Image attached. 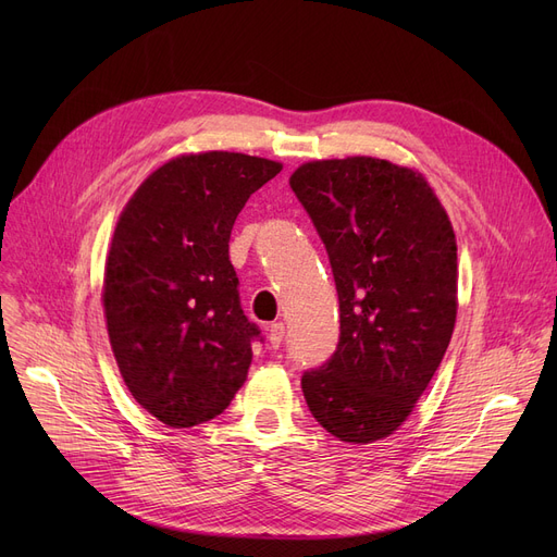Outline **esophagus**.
Masks as SVG:
<instances>
[{
	"label": "esophagus",
	"instance_id": "1",
	"mask_svg": "<svg viewBox=\"0 0 557 557\" xmlns=\"http://www.w3.org/2000/svg\"><path fill=\"white\" fill-rule=\"evenodd\" d=\"M284 341V323H273L269 330V343L273 349H277Z\"/></svg>",
	"mask_w": 557,
	"mask_h": 557
}]
</instances>
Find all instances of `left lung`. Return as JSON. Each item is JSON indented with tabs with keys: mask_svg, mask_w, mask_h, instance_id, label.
<instances>
[{
	"mask_svg": "<svg viewBox=\"0 0 557 557\" xmlns=\"http://www.w3.org/2000/svg\"><path fill=\"white\" fill-rule=\"evenodd\" d=\"M323 239L341 336L302 374L315 422L368 445L411 416L456 323V237L424 175L379 158L315 160L288 181Z\"/></svg>",
	"mask_w": 557,
	"mask_h": 557,
	"instance_id": "1",
	"label": "left lung"
}]
</instances>
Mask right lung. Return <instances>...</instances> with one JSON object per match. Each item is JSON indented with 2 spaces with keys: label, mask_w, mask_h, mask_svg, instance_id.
I'll use <instances>...</instances> for the list:
<instances>
[{
  "label": "right lung",
  "mask_w": 557,
  "mask_h": 557,
  "mask_svg": "<svg viewBox=\"0 0 557 557\" xmlns=\"http://www.w3.org/2000/svg\"><path fill=\"white\" fill-rule=\"evenodd\" d=\"M280 162L208 151L146 178L116 221L103 311L120 372L141 408L173 429L221 416L244 386L252 341L230 232Z\"/></svg>",
  "instance_id": "right-lung-1"
}]
</instances>
